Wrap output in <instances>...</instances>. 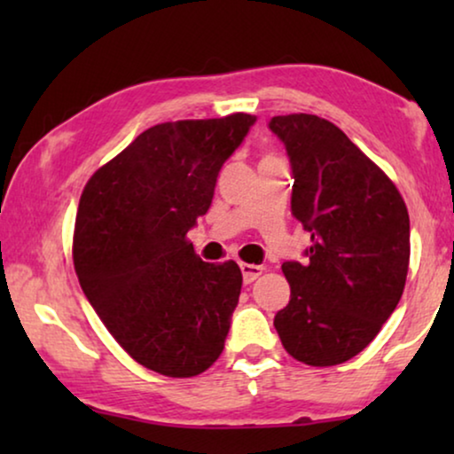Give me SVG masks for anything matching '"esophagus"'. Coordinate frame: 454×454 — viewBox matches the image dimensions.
Wrapping results in <instances>:
<instances>
[{"label": "esophagus", "mask_w": 454, "mask_h": 454, "mask_svg": "<svg viewBox=\"0 0 454 454\" xmlns=\"http://www.w3.org/2000/svg\"><path fill=\"white\" fill-rule=\"evenodd\" d=\"M239 269H241V275H244V283H246V285L254 283V281H256V278L264 272V266H258V264H246V262H241Z\"/></svg>", "instance_id": "obj_1"}]
</instances>
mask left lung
I'll return each mask as SVG.
<instances>
[{
    "label": "left lung",
    "mask_w": 454,
    "mask_h": 454,
    "mask_svg": "<svg viewBox=\"0 0 454 454\" xmlns=\"http://www.w3.org/2000/svg\"><path fill=\"white\" fill-rule=\"evenodd\" d=\"M269 128L291 163V213L312 235L306 262H283L291 300L275 328L297 362L343 364L372 343L405 289L407 207L334 123L294 114Z\"/></svg>",
    "instance_id": "left-lung-1"
}]
</instances>
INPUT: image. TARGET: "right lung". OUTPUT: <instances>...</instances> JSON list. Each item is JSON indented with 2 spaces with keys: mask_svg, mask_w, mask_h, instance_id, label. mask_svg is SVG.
<instances>
[{
  "mask_svg": "<svg viewBox=\"0 0 454 454\" xmlns=\"http://www.w3.org/2000/svg\"><path fill=\"white\" fill-rule=\"evenodd\" d=\"M256 115L167 121L103 165L80 196L74 269L114 339L145 368L202 374L219 359L241 270L204 262L188 241L221 167Z\"/></svg>",
  "mask_w": 454,
  "mask_h": 454,
  "instance_id": "right-lung-1",
  "label": "right lung"
}]
</instances>
